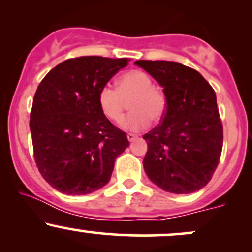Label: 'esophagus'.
I'll return each instance as SVG.
<instances>
[{
    "label": "esophagus",
    "mask_w": 252,
    "mask_h": 252,
    "mask_svg": "<svg viewBox=\"0 0 252 252\" xmlns=\"http://www.w3.org/2000/svg\"><path fill=\"white\" fill-rule=\"evenodd\" d=\"M126 137H128L129 142H132V141H135L136 138H137V136L134 135V134H128V135H126Z\"/></svg>",
    "instance_id": "esophagus-1"
}]
</instances>
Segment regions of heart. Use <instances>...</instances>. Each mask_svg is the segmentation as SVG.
Returning <instances> with one entry per match:
<instances>
[{"label": "heart", "instance_id": "1", "mask_svg": "<svg viewBox=\"0 0 252 252\" xmlns=\"http://www.w3.org/2000/svg\"><path fill=\"white\" fill-rule=\"evenodd\" d=\"M131 112L122 121V128L129 131H141L150 124V120L160 121L167 110V98L160 86L153 85L148 73L131 70L117 80L116 89L104 85L98 91L97 102L102 114L111 122L122 120L126 102L129 98Z\"/></svg>", "mask_w": 252, "mask_h": 252}]
</instances>
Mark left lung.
Segmentation results:
<instances>
[{"label": "left lung", "mask_w": 252, "mask_h": 252, "mask_svg": "<svg viewBox=\"0 0 252 252\" xmlns=\"http://www.w3.org/2000/svg\"><path fill=\"white\" fill-rule=\"evenodd\" d=\"M163 88L162 122L143 138L148 150L143 168L156 186L175 194L209 184L222 149V124L215 90L193 68L166 60H137Z\"/></svg>", "instance_id": "left-lung-1"}]
</instances>
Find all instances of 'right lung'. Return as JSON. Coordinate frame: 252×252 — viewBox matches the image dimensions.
I'll return each instance as SVG.
<instances>
[{
  "label": "right lung",
  "instance_id": "obj_1",
  "mask_svg": "<svg viewBox=\"0 0 252 252\" xmlns=\"http://www.w3.org/2000/svg\"><path fill=\"white\" fill-rule=\"evenodd\" d=\"M129 59L79 57L46 74L37 86L30 128L40 174L63 194L102 189L116 158L129 146L126 134L98 106V91Z\"/></svg>",
  "mask_w": 252,
  "mask_h": 252
}]
</instances>
